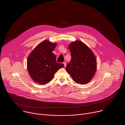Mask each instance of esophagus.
Wrapping results in <instances>:
<instances>
[{"label":"esophagus","instance_id":"34e87169","mask_svg":"<svg viewBox=\"0 0 125 125\" xmlns=\"http://www.w3.org/2000/svg\"><path fill=\"white\" fill-rule=\"evenodd\" d=\"M63 64H64V67H66V63H65V62H63Z\"/></svg>","mask_w":125,"mask_h":125}]
</instances>
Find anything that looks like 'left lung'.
<instances>
[{
    "instance_id": "1",
    "label": "left lung",
    "mask_w": 125,
    "mask_h": 125,
    "mask_svg": "<svg viewBox=\"0 0 125 125\" xmlns=\"http://www.w3.org/2000/svg\"><path fill=\"white\" fill-rule=\"evenodd\" d=\"M71 60L66 70L77 83L87 84L92 79L96 71L97 60L93 52L80 41L69 44Z\"/></svg>"
}]
</instances>
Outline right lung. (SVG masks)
I'll use <instances>...</instances> for the list:
<instances>
[{"mask_svg":"<svg viewBox=\"0 0 125 125\" xmlns=\"http://www.w3.org/2000/svg\"><path fill=\"white\" fill-rule=\"evenodd\" d=\"M57 43L44 40L39 43L29 54L27 69L32 79L35 83L45 84L54 77L55 73L64 67L62 63L56 62V57L52 52Z\"/></svg>","mask_w":125,"mask_h":125,"instance_id":"obj_1","label":"right lung"}]
</instances>
